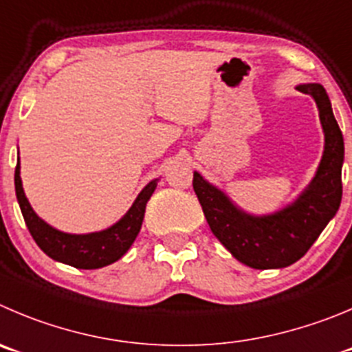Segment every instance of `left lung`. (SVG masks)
<instances>
[{
	"label": "left lung",
	"mask_w": 352,
	"mask_h": 352,
	"mask_svg": "<svg viewBox=\"0 0 352 352\" xmlns=\"http://www.w3.org/2000/svg\"><path fill=\"white\" fill-rule=\"evenodd\" d=\"M298 91L316 100L324 131V153L316 177L300 198L287 208L254 217L236 208L228 196L210 186L198 172L192 187L215 238L248 267L280 269L307 254L342 199L344 139L321 85H298Z\"/></svg>",
	"instance_id": "obj_1"
}]
</instances>
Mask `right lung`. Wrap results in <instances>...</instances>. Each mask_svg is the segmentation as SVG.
Wrapping results in <instances>:
<instances>
[{
    "label": "right lung",
    "mask_w": 352,
    "mask_h": 352,
    "mask_svg": "<svg viewBox=\"0 0 352 352\" xmlns=\"http://www.w3.org/2000/svg\"><path fill=\"white\" fill-rule=\"evenodd\" d=\"M156 184L157 180H153L144 187L126 215L113 228L91 234H67L54 229L36 215L22 189L21 166L19 163L15 166V192L32 239L50 258L78 269L104 267L126 254L142 228L146 205L156 189Z\"/></svg>",
    "instance_id": "add662e5"
}]
</instances>
